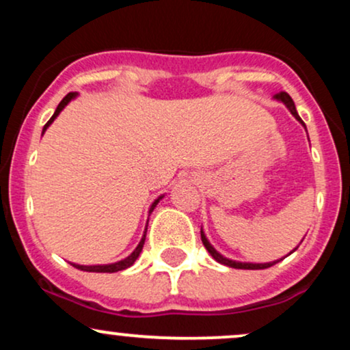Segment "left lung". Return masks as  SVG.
<instances>
[{"label":"left lung","instance_id":"8db88e82","mask_svg":"<svg viewBox=\"0 0 350 350\" xmlns=\"http://www.w3.org/2000/svg\"><path fill=\"white\" fill-rule=\"evenodd\" d=\"M275 100H278V102H281L283 103L284 107L288 108V110L291 111V115L295 116L296 120H298V122L303 124L304 126V130H306V124H304V122L303 120L299 118V115H298V111H296V107H295V102H293V98L290 97V95L286 94V92H281V94H278V95H275V97H273ZM200 239H202V243H204V247L207 248V252L211 253L212 255V258L214 260H217V262L219 263H222V265H227V267H232V268H239V270H265V268H270V267H273V265L275 263H278L280 260H275V262H268V263H248V262H235V260H230V258H227V256H224L222 253H219L215 250L214 247H212L211 245V242H208L207 240V237H206V234H204V230L202 228H200ZM296 250V248H295ZM293 250V252H295ZM291 252V253H293ZM288 255H290V253H288ZM283 260V258H281Z\"/></svg>","mask_w":350,"mask_h":350}]
</instances>
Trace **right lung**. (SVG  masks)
Here are the masks:
<instances>
[{"instance_id": "add662e5", "label": "right lung", "mask_w": 350, "mask_h": 350, "mask_svg": "<svg viewBox=\"0 0 350 350\" xmlns=\"http://www.w3.org/2000/svg\"><path fill=\"white\" fill-rule=\"evenodd\" d=\"M77 95H79L77 92H70V94H67L66 97L62 98V102H60L59 105H57V108H55L54 115L51 116L49 122H47L46 124H44V128H42V135L46 133V130H47V128L51 126L52 122H54V120L57 118L60 111H62L64 108H66L67 105H69V102H72V100H74L75 97H77ZM163 198H164V196H159V198L156 199L154 202L151 204L150 211H148V215H151V212L154 211V207L158 206V202H159V200H161ZM146 230H148V222H146V227H144V234H143V237H142V240H139L138 247H136L135 250L131 252V255H128L126 258L120 260V262H116V263H110V265H77V263H70V265H72V267L79 268V270H82V271H92V273H115V271L126 270V268H130L131 265H133V263L136 262V258H138L139 253H142V250H143V245H144V240H146Z\"/></svg>"}]
</instances>
